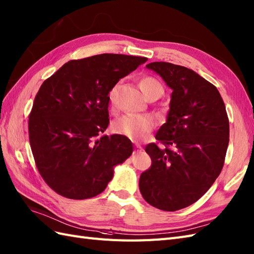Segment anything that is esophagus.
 <instances>
[{
    "instance_id": "obj_1",
    "label": "esophagus",
    "mask_w": 254,
    "mask_h": 254,
    "mask_svg": "<svg viewBox=\"0 0 254 254\" xmlns=\"http://www.w3.org/2000/svg\"><path fill=\"white\" fill-rule=\"evenodd\" d=\"M134 147H135V152H141L142 151V146L139 143H135Z\"/></svg>"
}]
</instances>
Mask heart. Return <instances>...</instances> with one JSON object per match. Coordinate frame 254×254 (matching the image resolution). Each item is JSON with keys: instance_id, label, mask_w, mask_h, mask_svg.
I'll use <instances>...</instances> for the list:
<instances>
[{"instance_id": "b5f03b06", "label": "heart", "mask_w": 254, "mask_h": 254, "mask_svg": "<svg viewBox=\"0 0 254 254\" xmlns=\"http://www.w3.org/2000/svg\"><path fill=\"white\" fill-rule=\"evenodd\" d=\"M140 88L146 98L151 96L160 97L164 92L163 85L153 76H144L140 80ZM117 94V86L110 90L109 100L114 106ZM155 127V121L150 115L144 114H126L114 121L112 130L116 134L124 135L131 140H140L153 130Z\"/></svg>"}]
</instances>
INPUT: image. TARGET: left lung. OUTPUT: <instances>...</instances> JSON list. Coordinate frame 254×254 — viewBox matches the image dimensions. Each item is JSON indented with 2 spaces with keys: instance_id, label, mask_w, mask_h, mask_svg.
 Here are the masks:
<instances>
[{
  "instance_id": "left-lung-1",
  "label": "left lung",
  "mask_w": 254,
  "mask_h": 254,
  "mask_svg": "<svg viewBox=\"0 0 254 254\" xmlns=\"http://www.w3.org/2000/svg\"><path fill=\"white\" fill-rule=\"evenodd\" d=\"M146 67L172 89L167 122L145 152L151 168L142 172L140 191L145 201L164 211L196 202L223 168L230 141L225 104L214 85L193 70L169 63Z\"/></svg>"
}]
</instances>
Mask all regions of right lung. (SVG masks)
Masks as SVG:
<instances>
[{
    "label": "right lung",
    "mask_w": 254,
    "mask_h": 254,
    "mask_svg": "<svg viewBox=\"0 0 254 254\" xmlns=\"http://www.w3.org/2000/svg\"><path fill=\"white\" fill-rule=\"evenodd\" d=\"M146 60L121 54L70 60L42 84L29 115V140L40 175L56 193L95 197L131 155L128 138L99 134L110 123V90Z\"/></svg>",
    "instance_id": "right-lung-1"
}]
</instances>
